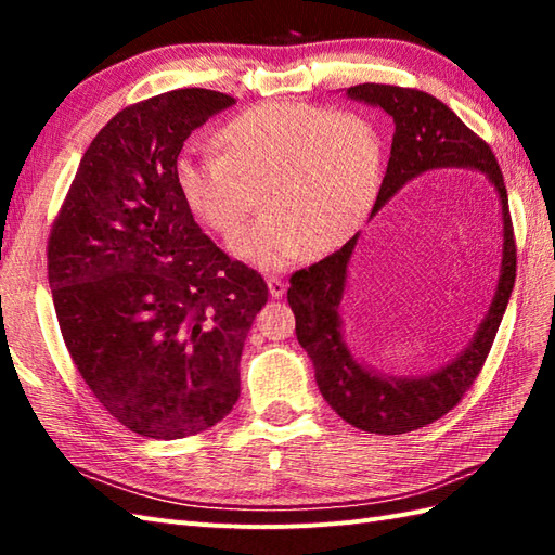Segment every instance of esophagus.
<instances>
[{
    "label": "esophagus",
    "mask_w": 555,
    "mask_h": 555,
    "mask_svg": "<svg viewBox=\"0 0 555 555\" xmlns=\"http://www.w3.org/2000/svg\"><path fill=\"white\" fill-rule=\"evenodd\" d=\"M267 288H269V296L271 298H281L286 293V284L279 276H269L267 279Z\"/></svg>",
    "instance_id": "1"
}]
</instances>
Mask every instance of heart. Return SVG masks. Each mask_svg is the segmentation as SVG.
Segmentation results:
<instances>
[{"instance_id":"obj_1","label":"heart","mask_w":555,"mask_h":555,"mask_svg":"<svg viewBox=\"0 0 555 555\" xmlns=\"http://www.w3.org/2000/svg\"><path fill=\"white\" fill-rule=\"evenodd\" d=\"M211 152L185 150L173 181L188 211L231 238L255 207L264 215L231 241V253L279 271L308 250H338L379 197L384 140L360 114H332L308 102H267L215 131Z\"/></svg>"}]
</instances>
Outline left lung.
<instances>
[{
    "label": "left lung",
    "instance_id": "8db88e82",
    "mask_svg": "<svg viewBox=\"0 0 555 555\" xmlns=\"http://www.w3.org/2000/svg\"><path fill=\"white\" fill-rule=\"evenodd\" d=\"M346 95L386 112L396 126L391 157L370 219L379 215L388 199L403 191L410 181L436 169H469L481 173L493 185L501 205V267L489 310L469 344L451 362L429 374L398 376L379 372L352 356L346 344L340 302L348 288V267L356 255L360 233L322 262L291 276L288 305L296 314V336L312 360L314 379L326 403L338 417L362 431L405 434L431 424L457 405V400L477 379L496 338L515 284L508 193L489 145L469 131L443 102L422 90L379 86V82L346 88Z\"/></svg>",
    "mask_w": 555,
    "mask_h": 555
}]
</instances>
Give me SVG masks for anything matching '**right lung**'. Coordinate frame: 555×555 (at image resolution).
Masks as SVG:
<instances>
[{"instance_id":"right-lung-1","label":"right lung","mask_w":555,"mask_h":555,"mask_svg":"<svg viewBox=\"0 0 555 555\" xmlns=\"http://www.w3.org/2000/svg\"><path fill=\"white\" fill-rule=\"evenodd\" d=\"M233 98L181 88L126 107L80 159L47 247L64 344L109 415L150 439L215 427L267 284L211 243L176 191L185 138Z\"/></svg>"}]
</instances>
